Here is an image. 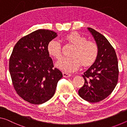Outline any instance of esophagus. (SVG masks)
<instances>
[{"instance_id":"obj_1","label":"esophagus","mask_w":127,"mask_h":127,"mask_svg":"<svg viewBox=\"0 0 127 127\" xmlns=\"http://www.w3.org/2000/svg\"><path fill=\"white\" fill-rule=\"evenodd\" d=\"M62 74H63L64 77H65V78H68V77H70V76H71V74H68V73H67V72H62Z\"/></svg>"}]
</instances>
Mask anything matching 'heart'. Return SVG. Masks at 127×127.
I'll use <instances>...</instances> for the list:
<instances>
[{
    "label": "heart",
    "mask_w": 127,
    "mask_h": 127,
    "mask_svg": "<svg viewBox=\"0 0 127 127\" xmlns=\"http://www.w3.org/2000/svg\"><path fill=\"white\" fill-rule=\"evenodd\" d=\"M64 40L74 47L71 57H62L56 64V66L65 72H73L80 67L88 66L94 62L98 54L96 43L87 39L78 32H72L64 38ZM48 52L56 59L61 57V45L59 41L51 40L47 46Z\"/></svg>",
    "instance_id": "b5f03b06"
}]
</instances>
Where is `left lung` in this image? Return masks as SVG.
Returning <instances> with one entry per match:
<instances>
[{
    "label": "left lung",
    "instance_id": "1",
    "mask_svg": "<svg viewBox=\"0 0 127 127\" xmlns=\"http://www.w3.org/2000/svg\"><path fill=\"white\" fill-rule=\"evenodd\" d=\"M98 47V54L93 65L84 72L85 82L79 95L90 102L101 101L111 94L117 84L118 62L115 49L100 33L88 28Z\"/></svg>",
    "mask_w": 127,
    "mask_h": 127
}]
</instances>
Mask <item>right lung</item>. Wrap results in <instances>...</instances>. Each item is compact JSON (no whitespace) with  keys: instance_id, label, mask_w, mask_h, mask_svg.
Segmentation results:
<instances>
[{"instance_id":"add662e5","label":"right lung","mask_w":127,"mask_h":127,"mask_svg":"<svg viewBox=\"0 0 127 127\" xmlns=\"http://www.w3.org/2000/svg\"><path fill=\"white\" fill-rule=\"evenodd\" d=\"M57 33L39 29L20 39L14 45L9 70L16 92L24 100L39 105L48 101L56 92L62 72L53 68L48 52V43Z\"/></svg>"}]
</instances>
